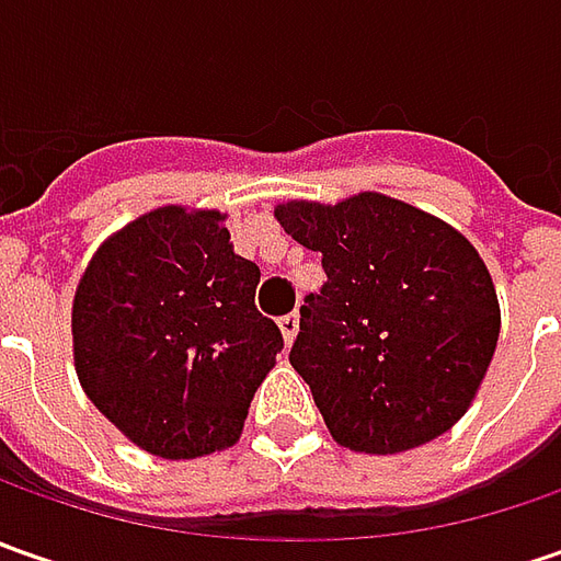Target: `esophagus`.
Segmentation results:
<instances>
[{
  "instance_id": "1",
  "label": "esophagus",
  "mask_w": 561,
  "mask_h": 561,
  "mask_svg": "<svg viewBox=\"0 0 561 561\" xmlns=\"http://www.w3.org/2000/svg\"><path fill=\"white\" fill-rule=\"evenodd\" d=\"M277 324H280V334H284V340H287V343H293V340H296V334H299V314L296 312L284 314V318H277Z\"/></svg>"
}]
</instances>
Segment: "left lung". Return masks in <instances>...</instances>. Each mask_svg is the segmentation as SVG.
I'll return each mask as SVG.
<instances>
[{
    "label": "left lung",
    "mask_w": 561,
    "mask_h": 561,
    "mask_svg": "<svg viewBox=\"0 0 561 561\" xmlns=\"http://www.w3.org/2000/svg\"><path fill=\"white\" fill-rule=\"evenodd\" d=\"M274 218L321 252L290 365L340 446L393 456L446 434L478 393L500 340L484 259L456 227L383 193L293 199Z\"/></svg>",
    "instance_id": "obj_1"
}]
</instances>
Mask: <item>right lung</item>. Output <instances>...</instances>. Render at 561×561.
<instances>
[{
    "label": "right lung",
    "instance_id": "obj_1",
    "mask_svg": "<svg viewBox=\"0 0 561 561\" xmlns=\"http://www.w3.org/2000/svg\"><path fill=\"white\" fill-rule=\"evenodd\" d=\"M262 271L221 211L164 205L121 227L83 271L71 334L83 393L140 449L196 459L240 440L284 350L255 309Z\"/></svg>",
    "mask_w": 561,
    "mask_h": 561
}]
</instances>
